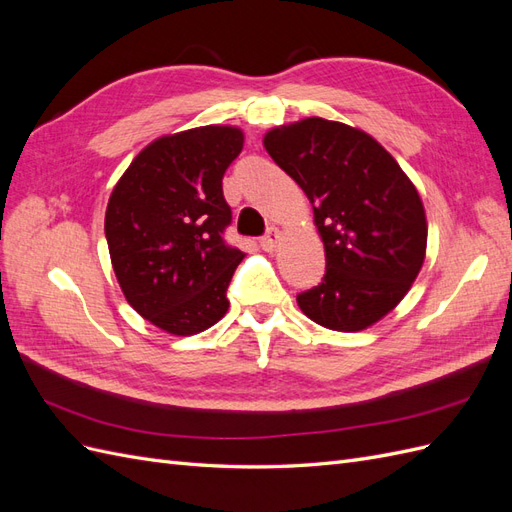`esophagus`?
<instances>
[{
  "instance_id": "1",
  "label": "esophagus",
  "mask_w": 512,
  "mask_h": 512,
  "mask_svg": "<svg viewBox=\"0 0 512 512\" xmlns=\"http://www.w3.org/2000/svg\"><path fill=\"white\" fill-rule=\"evenodd\" d=\"M280 239H282V232H280V230H277V228H269V230H267V235L260 239V245H262V250H267V252L275 250V247H277V243H280Z\"/></svg>"
}]
</instances>
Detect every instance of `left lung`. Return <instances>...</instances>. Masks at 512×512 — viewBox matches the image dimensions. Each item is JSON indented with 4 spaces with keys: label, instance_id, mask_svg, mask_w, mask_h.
I'll return each instance as SVG.
<instances>
[{
    "label": "left lung",
    "instance_id": "1",
    "mask_svg": "<svg viewBox=\"0 0 512 512\" xmlns=\"http://www.w3.org/2000/svg\"><path fill=\"white\" fill-rule=\"evenodd\" d=\"M314 207L327 273L297 294L301 312L333 331H363L406 297L427 250L423 200L367 132L307 117L262 138Z\"/></svg>",
    "mask_w": 512,
    "mask_h": 512
}]
</instances>
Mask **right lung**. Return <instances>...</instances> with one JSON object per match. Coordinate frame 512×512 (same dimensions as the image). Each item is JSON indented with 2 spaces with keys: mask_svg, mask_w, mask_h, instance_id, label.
<instances>
[{
  "mask_svg": "<svg viewBox=\"0 0 512 512\" xmlns=\"http://www.w3.org/2000/svg\"><path fill=\"white\" fill-rule=\"evenodd\" d=\"M241 149L235 126L160 136L108 198L117 282L136 312L170 335H196L228 312L226 290L245 254L222 237L232 220L222 179Z\"/></svg>",
  "mask_w": 512,
  "mask_h": 512,
  "instance_id": "obj_1",
  "label": "right lung"
}]
</instances>
